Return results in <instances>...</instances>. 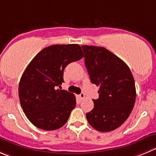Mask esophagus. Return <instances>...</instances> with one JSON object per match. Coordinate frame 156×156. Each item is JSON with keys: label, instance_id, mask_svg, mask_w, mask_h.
<instances>
[{"label": "esophagus", "instance_id": "obj_1", "mask_svg": "<svg viewBox=\"0 0 156 156\" xmlns=\"http://www.w3.org/2000/svg\"><path fill=\"white\" fill-rule=\"evenodd\" d=\"M79 97L80 99H83L84 98H85V94H84L83 93H81L79 95Z\"/></svg>", "mask_w": 156, "mask_h": 156}]
</instances>
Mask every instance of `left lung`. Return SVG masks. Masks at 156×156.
Returning <instances> with one entry per match:
<instances>
[{
  "label": "left lung",
  "mask_w": 156,
  "mask_h": 156,
  "mask_svg": "<svg viewBox=\"0 0 156 156\" xmlns=\"http://www.w3.org/2000/svg\"><path fill=\"white\" fill-rule=\"evenodd\" d=\"M91 83L99 87L87 121L99 132H110L128 119L136 102L133 76L126 63L101 47L82 46Z\"/></svg>",
  "instance_id": "obj_1"
}]
</instances>
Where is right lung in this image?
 I'll use <instances>...</instances> for the list:
<instances>
[{"instance_id":"add662e5","label":"right lung","mask_w":156,"mask_h":156,"mask_svg":"<svg viewBox=\"0 0 156 156\" xmlns=\"http://www.w3.org/2000/svg\"><path fill=\"white\" fill-rule=\"evenodd\" d=\"M83 57L78 44H57L43 49L28 64L18 93L23 112L33 125L50 131L58 129L67 122L76 104V97L57 87L64 82V68Z\"/></svg>"}]
</instances>
